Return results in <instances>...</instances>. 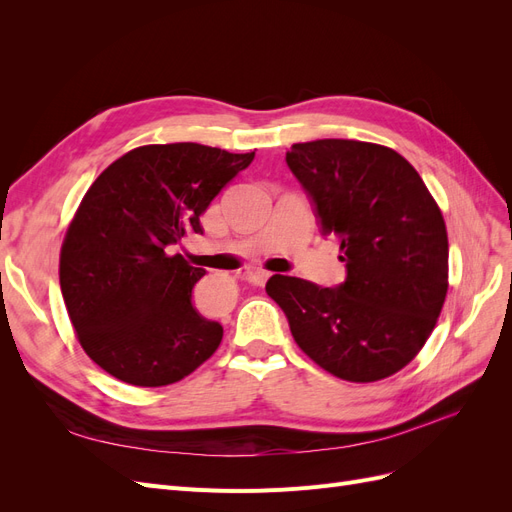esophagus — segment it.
<instances>
[{
	"instance_id": "34e87169",
	"label": "esophagus",
	"mask_w": 512,
	"mask_h": 512,
	"mask_svg": "<svg viewBox=\"0 0 512 512\" xmlns=\"http://www.w3.org/2000/svg\"><path fill=\"white\" fill-rule=\"evenodd\" d=\"M243 277L250 284H254V286H262L265 284L269 277H271V273L269 271H265V269H250V271H245L243 273Z\"/></svg>"
}]
</instances>
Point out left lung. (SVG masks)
Returning a JSON list of instances; mask_svg holds the SVG:
<instances>
[{
	"instance_id": "1",
	"label": "left lung",
	"mask_w": 512,
	"mask_h": 512,
	"mask_svg": "<svg viewBox=\"0 0 512 512\" xmlns=\"http://www.w3.org/2000/svg\"><path fill=\"white\" fill-rule=\"evenodd\" d=\"M286 164L324 237L339 241L346 280L335 288L273 275L294 342L329 374L376 382L406 367L431 335L448 290L444 218L397 151L348 138L297 143Z\"/></svg>"
}]
</instances>
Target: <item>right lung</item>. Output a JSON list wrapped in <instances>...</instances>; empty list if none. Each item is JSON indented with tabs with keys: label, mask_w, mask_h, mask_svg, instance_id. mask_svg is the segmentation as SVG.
<instances>
[{
	"label": "right lung",
	"mask_w": 512,
	"mask_h": 512,
	"mask_svg": "<svg viewBox=\"0 0 512 512\" xmlns=\"http://www.w3.org/2000/svg\"><path fill=\"white\" fill-rule=\"evenodd\" d=\"M252 153L198 143L128 151L91 183L68 226L59 284L89 359L121 382H179L218 350L224 329L192 301L207 271L170 245L200 232V215Z\"/></svg>",
	"instance_id": "add662e5"
}]
</instances>
